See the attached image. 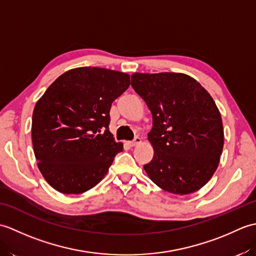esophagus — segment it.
<instances>
[{"instance_id":"obj_1","label":"esophagus","mask_w":256,"mask_h":256,"mask_svg":"<svg viewBox=\"0 0 256 256\" xmlns=\"http://www.w3.org/2000/svg\"><path fill=\"white\" fill-rule=\"evenodd\" d=\"M140 142H142V140H140V138H138V136H136L135 138L132 142H128V144H130V146H136L138 144H140Z\"/></svg>"}]
</instances>
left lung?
Segmentation results:
<instances>
[{
  "mask_svg": "<svg viewBox=\"0 0 256 256\" xmlns=\"http://www.w3.org/2000/svg\"><path fill=\"white\" fill-rule=\"evenodd\" d=\"M131 84L153 116L154 156L144 170L168 192L188 194L210 180L224 148L221 114L194 78L177 72L133 74Z\"/></svg>",
  "mask_w": 256,
  "mask_h": 256,
  "instance_id": "left-lung-1",
  "label": "left lung"
}]
</instances>
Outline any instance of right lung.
I'll return each mask as SVG.
<instances>
[{"label": "right lung", "instance_id": "add662e5", "mask_svg": "<svg viewBox=\"0 0 256 256\" xmlns=\"http://www.w3.org/2000/svg\"><path fill=\"white\" fill-rule=\"evenodd\" d=\"M116 70L80 67L68 70L37 101L32 140L38 168L62 194H81L106 175L123 144L108 131L112 102L130 86Z\"/></svg>", "mask_w": 256, "mask_h": 256}]
</instances>
